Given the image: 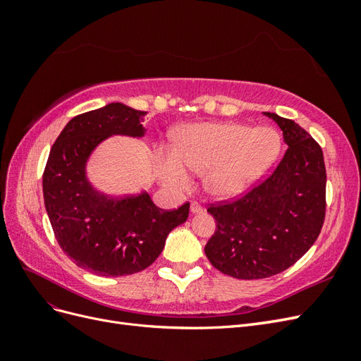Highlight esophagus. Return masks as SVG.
<instances>
[{
	"label": "esophagus",
	"mask_w": 361,
	"mask_h": 361,
	"mask_svg": "<svg viewBox=\"0 0 361 361\" xmlns=\"http://www.w3.org/2000/svg\"><path fill=\"white\" fill-rule=\"evenodd\" d=\"M190 209H191L192 214H200L203 211V207H202V204L199 202H191Z\"/></svg>",
	"instance_id": "34e87169"
}]
</instances>
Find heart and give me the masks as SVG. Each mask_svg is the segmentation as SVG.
<instances>
[{"mask_svg": "<svg viewBox=\"0 0 361 361\" xmlns=\"http://www.w3.org/2000/svg\"><path fill=\"white\" fill-rule=\"evenodd\" d=\"M280 150L281 137L274 128L200 123L185 128L176 147L159 152L158 171L173 188L190 185L185 166L199 174L207 173V190L218 197H233L276 162Z\"/></svg>", "mask_w": 361, "mask_h": 361, "instance_id": "obj_1", "label": "heart"}]
</instances>
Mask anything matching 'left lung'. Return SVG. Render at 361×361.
Returning a JSON list of instances; mask_svg holds the SVG:
<instances>
[{
    "label": "left lung",
    "mask_w": 361,
    "mask_h": 361,
    "mask_svg": "<svg viewBox=\"0 0 361 361\" xmlns=\"http://www.w3.org/2000/svg\"><path fill=\"white\" fill-rule=\"evenodd\" d=\"M265 116L283 130L285 157L238 199L207 207L216 228L204 247L206 257L223 274L243 280L267 279L292 267L318 239L325 220L321 146L293 120Z\"/></svg>",
    "instance_id": "1"
}]
</instances>
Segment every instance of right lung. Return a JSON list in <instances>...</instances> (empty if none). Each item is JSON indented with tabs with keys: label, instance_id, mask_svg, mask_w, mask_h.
Segmentation results:
<instances>
[{
	"label": "right lung",
	"instance_id": "obj_1",
	"mask_svg": "<svg viewBox=\"0 0 361 361\" xmlns=\"http://www.w3.org/2000/svg\"><path fill=\"white\" fill-rule=\"evenodd\" d=\"M145 116L123 104H108L73 117L52 145L43 171V199L60 248L96 276L146 269L190 214L188 202L164 211L147 192L111 199L87 180L85 164L94 147L111 135L143 137Z\"/></svg>",
	"mask_w": 361,
	"mask_h": 361
}]
</instances>
